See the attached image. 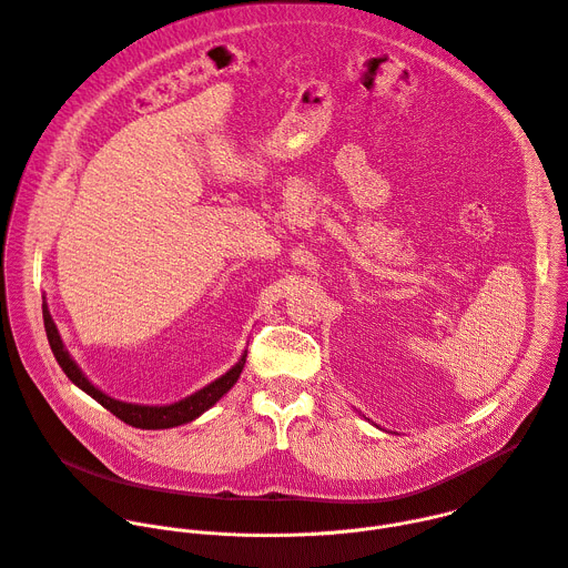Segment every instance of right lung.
Masks as SVG:
<instances>
[{
    "label": "right lung",
    "instance_id": "right-lung-1",
    "mask_svg": "<svg viewBox=\"0 0 568 568\" xmlns=\"http://www.w3.org/2000/svg\"><path fill=\"white\" fill-rule=\"evenodd\" d=\"M42 316H44V331H47V339H49V346L60 364V368L64 371V375L78 386L83 388L88 395H92L99 404H103V407L114 414L119 420H123L125 425H132L136 429H171V427H178V425H184V423H191L195 420L197 416H202L206 409H211L213 404L237 382L242 368H245V359L247 355H242V359L229 371L224 373L222 377H217L215 382H211L209 386H204L202 390L193 393L191 397L186 399H180L175 404H169V407H143V404H128V402H119L114 397H108L105 393H101L83 373H80V368L73 364V359L69 357V353L64 351L62 342H60V335H58V328L55 323L51 321V314L47 310V305L42 307Z\"/></svg>",
    "mask_w": 568,
    "mask_h": 568
}]
</instances>
